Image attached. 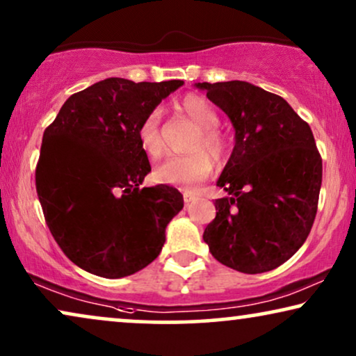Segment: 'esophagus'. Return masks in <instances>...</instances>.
<instances>
[{"instance_id":"34e87169","label":"esophagus","mask_w":356,"mask_h":356,"mask_svg":"<svg viewBox=\"0 0 356 356\" xmlns=\"http://www.w3.org/2000/svg\"><path fill=\"white\" fill-rule=\"evenodd\" d=\"M197 198V193L193 191H184V202L186 203H191Z\"/></svg>"}]
</instances>
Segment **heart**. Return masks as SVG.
Here are the masks:
<instances>
[{
    "label": "heart",
    "instance_id": "obj_1",
    "mask_svg": "<svg viewBox=\"0 0 356 356\" xmlns=\"http://www.w3.org/2000/svg\"><path fill=\"white\" fill-rule=\"evenodd\" d=\"M181 108L186 115L198 127V135L193 141L188 156H174L165 159L154 169L153 177L158 184H169V186L192 187L195 184L205 181L213 170V157L215 163H225L229 153V143L226 135L218 129L220 117L215 107L198 94H187L181 101ZM161 111L154 108L141 120L136 136L141 149L149 158H158L163 151L161 141ZM212 157L210 159L209 156Z\"/></svg>",
    "mask_w": 356,
    "mask_h": 356
}]
</instances>
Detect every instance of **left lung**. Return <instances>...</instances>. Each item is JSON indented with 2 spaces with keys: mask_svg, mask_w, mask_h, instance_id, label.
Instances as JSON below:
<instances>
[{
  "mask_svg": "<svg viewBox=\"0 0 356 356\" xmlns=\"http://www.w3.org/2000/svg\"><path fill=\"white\" fill-rule=\"evenodd\" d=\"M229 117L234 148L216 186V216L203 241L218 262L243 273L280 267L314 222L322 159L309 125L285 99L245 81L197 83Z\"/></svg>",
  "mask_w": 356,
  "mask_h": 356,
  "instance_id": "obj_1",
  "label": "left lung"
}]
</instances>
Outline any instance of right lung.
<instances>
[{"instance_id": "1", "label": "right lung", "mask_w": 356, "mask_h": 356, "mask_svg": "<svg viewBox=\"0 0 356 356\" xmlns=\"http://www.w3.org/2000/svg\"><path fill=\"white\" fill-rule=\"evenodd\" d=\"M182 84L107 78L70 96L44 131L37 195L51 236L79 268L122 278L159 255L184 197L169 186L140 187L151 165L136 131Z\"/></svg>"}]
</instances>
